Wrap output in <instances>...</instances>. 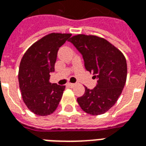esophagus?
Instances as JSON below:
<instances>
[{"label":"esophagus","mask_w":146,"mask_h":146,"mask_svg":"<svg viewBox=\"0 0 146 146\" xmlns=\"http://www.w3.org/2000/svg\"><path fill=\"white\" fill-rule=\"evenodd\" d=\"M68 85L70 86V87H74V86L76 85V84H73V83H69V84H68Z\"/></svg>","instance_id":"obj_1"}]
</instances>
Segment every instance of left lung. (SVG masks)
<instances>
[{
	"instance_id": "left-lung-1",
	"label": "left lung",
	"mask_w": 146,
	"mask_h": 146,
	"mask_svg": "<svg viewBox=\"0 0 146 146\" xmlns=\"http://www.w3.org/2000/svg\"><path fill=\"white\" fill-rule=\"evenodd\" d=\"M69 41L83 56L86 70L98 80L93 89L85 88L77 102L87 113H105L116 103L125 85L127 73L125 57L110 42L98 36L79 34Z\"/></svg>"
}]
</instances>
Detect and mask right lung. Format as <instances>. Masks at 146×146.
I'll list each match as a JSON object with an SVG mask.
<instances>
[{"label": "right lung", "instance_id": "1", "mask_svg": "<svg viewBox=\"0 0 146 146\" xmlns=\"http://www.w3.org/2000/svg\"><path fill=\"white\" fill-rule=\"evenodd\" d=\"M71 36L69 33H50L34 43L24 54L19 66V83L27 108L39 116L54 112L66 86L50 82L54 72L58 51Z\"/></svg>", "mask_w": 146, "mask_h": 146}]
</instances>
